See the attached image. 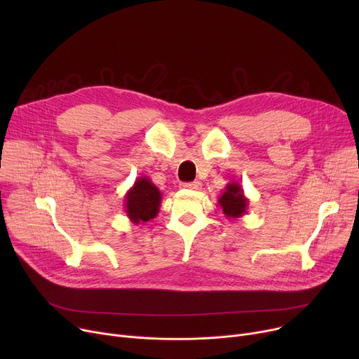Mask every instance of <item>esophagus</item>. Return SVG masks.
Returning a JSON list of instances; mask_svg holds the SVG:
<instances>
[{"mask_svg": "<svg viewBox=\"0 0 359 359\" xmlns=\"http://www.w3.org/2000/svg\"><path fill=\"white\" fill-rule=\"evenodd\" d=\"M183 189H191V191H198L201 189V183L199 182H191V183H182L180 184Z\"/></svg>", "mask_w": 359, "mask_h": 359, "instance_id": "34e87169", "label": "esophagus"}]
</instances>
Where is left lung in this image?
<instances>
[{
    "instance_id": "8db88e82",
    "label": "left lung",
    "mask_w": 359,
    "mask_h": 359,
    "mask_svg": "<svg viewBox=\"0 0 359 359\" xmlns=\"http://www.w3.org/2000/svg\"><path fill=\"white\" fill-rule=\"evenodd\" d=\"M218 205L221 206L222 214L229 219H237L248 212L249 199L244 196V191L240 183L230 182L224 187L222 195L218 198Z\"/></svg>"
}]
</instances>
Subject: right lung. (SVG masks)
<instances>
[{"mask_svg": "<svg viewBox=\"0 0 359 359\" xmlns=\"http://www.w3.org/2000/svg\"><path fill=\"white\" fill-rule=\"evenodd\" d=\"M161 192L148 177H138L125 195V212L132 224H144L157 217Z\"/></svg>", "mask_w": 359, "mask_h": 359, "instance_id": "obj_1", "label": "right lung"}]
</instances>
